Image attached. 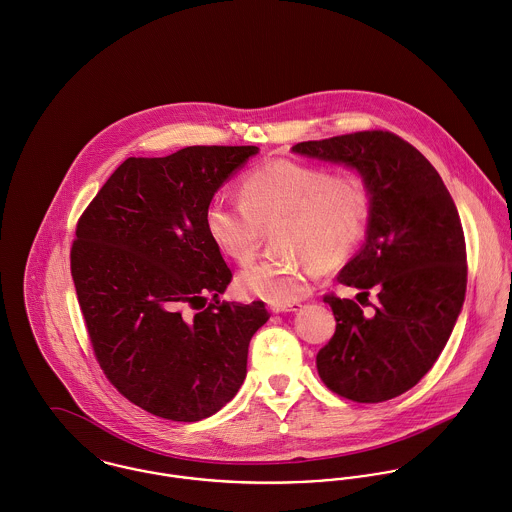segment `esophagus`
Instances as JSON below:
<instances>
[{"label": "esophagus", "instance_id": "1", "mask_svg": "<svg viewBox=\"0 0 512 512\" xmlns=\"http://www.w3.org/2000/svg\"><path fill=\"white\" fill-rule=\"evenodd\" d=\"M301 307H303L301 303H285V305L273 303V305H269V308H271L273 312H293V310H299Z\"/></svg>", "mask_w": 512, "mask_h": 512}]
</instances>
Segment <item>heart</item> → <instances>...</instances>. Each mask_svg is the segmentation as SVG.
I'll list each match as a JSON object with an SVG mask.
<instances>
[{"mask_svg": "<svg viewBox=\"0 0 512 512\" xmlns=\"http://www.w3.org/2000/svg\"><path fill=\"white\" fill-rule=\"evenodd\" d=\"M372 188L358 172L332 174L295 160H273L241 180V200L213 198L205 229L223 255L253 261L265 229H275L279 255L247 267L237 287L267 303L303 299L312 279L348 261L372 221Z\"/></svg>", "mask_w": 512, "mask_h": 512, "instance_id": "obj_1", "label": "heart"}]
</instances>
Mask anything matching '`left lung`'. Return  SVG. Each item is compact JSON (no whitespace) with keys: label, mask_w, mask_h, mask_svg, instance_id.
I'll return each instance as SVG.
<instances>
[{"label":"left lung","mask_w":512,"mask_h":512,"mask_svg":"<svg viewBox=\"0 0 512 512\" xmlns=\"http://www.w3.org/2000/svg\"><path fill=\"white\" fill-rule=\"evenodd\" d=\"M293 152L354 166L372 188V221L364 247L336 281L354 287L370 313L324 295L334 336L316 354L328 390L358 404H380L413 388L445 348L467 291L461 219L441 176L404 138L360 130L308 140Z\"/></svg>","instance_id":"8db88e82"}]
</instances>
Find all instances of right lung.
<instances>
[{"label":"right lung","instance_id":"obj_1","mask_svg":"<svg viewBox=\"0 0 512 512\" xmlns=\"http://www.w3.org/2000/svg\"><path fill=\"white\" fill-rule=\"evenodd\" d=\"M257 146L128 158L77 221L71 275L95 358L134 406L172 421L223 408L247 374L263 301L219 303L233 279L205 229L219 186Z\"/></svg>","mask_w":512,"mask_h":512}]
</instances>
